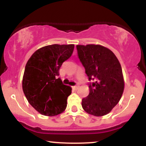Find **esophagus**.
I'll list each match as a JSON object with an SVG mask.
<instances>
[{
    "label": "esophagus",
    "mask_w": 146,
    "mask_h": 146,
    "mask_svg": "<svg viewBox=\"0 0 146 146\" xmlns=\"http://www.w3.org/2000/svg\"><path fill=\"white\" fill-rule=\"evenodd\" d=\"M78 88H79V86H72V88H73V89H74V90H77V89H78Z\"/></svg>",
    "instance_id": "1"
}]
</instances>
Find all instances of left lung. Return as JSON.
I'll list each match as a JSON object with an SVG mask.
<instances>
[{"label": "left lung", "instance_id": "1", "mask_svg": "<svg viewBox=\"0 0 146 146\" xmlns=\"http://www.w3.org/2000/svg\"><path fill=\"white\" fill-rule=\"evenodd\" d=\"M79 59L89 80V94L83 98V109L101 117L111 111L121 99L124 80L121 64L109 48L100 44L77 45Z\"/></svg>", "mask_w": 146, "mask_h": 146}]
</instances>
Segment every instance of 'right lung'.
<instances>
[{
    "label": "right lung",
    "instance_id": "1",
    "mask_svg": "<svg viewBox=\"0 0 146 146\" xmlns=\"http://www.w3.org/2000/svg\"><path fill=\"white\" fill-rule=\"evenodd\" d=\"M73 50L74 44L48 45L35 51L27 62L23 90L29 103L41 115L55 116L66 109L72 89L58 76Z\"/></svg>",
    "mask_w": 146,
    "mask_h": 146
}]
</instances>
